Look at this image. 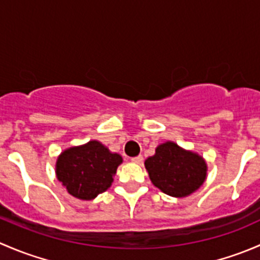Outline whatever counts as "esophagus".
Segmentation results:
<instances>
[{
    "mask_svg": "<svg viewBox=\"0 0 260 260\" xmlns=\"http://www.w3.org/2000/svg\"><path fill=\"white\" fill-rule=\"evenodd\" d=\"M131 161L135 162V164H142V162H143V157H142V154H140V156L132 157V158H131Z\"/></svg>",
    "mask_w": 260,
    "mask_h": 260,
    "instance_id": "34e87169",
    "label": "esophagus"
}]
</instances>
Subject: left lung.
<instances>
[{"instance_id": "8db88e82", "label": "left lung", "mask_w": 260, "mask_h": 260, "mask_svg": "<svg viewBox=\"0 0 260 260\" xmlns=\"http://www.w3.org/2000/svg\"><path fill=\"white\" fill-rule=\"evenodd\" d=\"M152 183L165 193L185 198L198 190L206 177V164L199 154L166 142L145 162Z\"/></svg>"}]
</instances>
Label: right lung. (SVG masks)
Listing matches in <instances>:
<instances>
[{
  "mask_svg": "<svg viewBox=\"0 0 260 260\" xmlns=\"http://www.w3.org/2000/svg\"><path fill=\"white\" fill-rule=\"evenodd\" d=\"M122 157L112 153L98 141L72 147L59 156L57 180L68 192L81 200H91L111 187Z\"/></svg>",
  "mask_w": 260,
  "mask_h": 260,
  "instance_id": "right-lung-1",
  "label": "right lung"
}]
</instances>
